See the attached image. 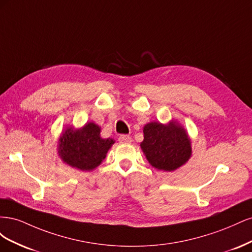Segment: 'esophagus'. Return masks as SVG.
<instances>
[{"instance_id": "esophagus-1", "label": "esophagus", "mask_w": 252, "mask_h": 252, "mask_svg": "<svg viewBox=\"0 0 252 252\" xmlns=\"http://www.w3.org/2000/svg\"><path fill=\"white\" fill-rule=\"evenodd\" d=\"M119 142L120 143H131V138L129 135H126V134H122L119 136Z\"/></svg>"}]
</instances>
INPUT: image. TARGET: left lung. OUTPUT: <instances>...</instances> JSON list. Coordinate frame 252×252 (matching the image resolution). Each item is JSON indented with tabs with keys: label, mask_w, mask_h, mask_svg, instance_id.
Listing matches in <instances>:
<instances>
[{
	"label": "left lung",
	"mask_w": 252,
	"mask_h": 252,
	"mask_svg": "<svg viewBox=\"0 0 252 252\" xmlns=\"http://www.w3.org/2000/svg\"><path fill=\"white\" fill-rule=\"evenodd\" d=\"M143 133L141 149L149 164L158 170L174 171L191 158V140L177 120L167 124L150 122L143 127Z\"/></svg>",
	"instance_id": "obj_1"
}]
</instances>
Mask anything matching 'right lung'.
Masks as SVG:
<instances>
[{
    "mask_svg": "<svg viewBox=\"0 0 252 252\" xmlns=\"http://www.w3.org/2000/svg\"><path fill=\"white\" fill-rule=\"evenodd\" d=\"M113 139H103L101 127L87 122L80 128L68 126L58 140V155L63 163L81 171H93L105 159L114 144Z\"/></svg>",
    "mask_w": 252,
    "mask_h": 252,
    "instance_id": "right-lung-1",
    "label": "right lung"
}]
</instances>
